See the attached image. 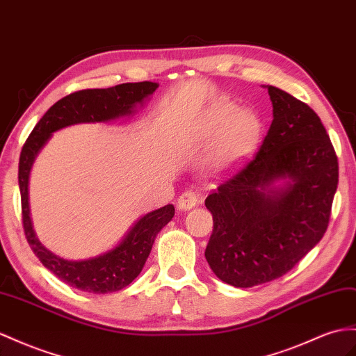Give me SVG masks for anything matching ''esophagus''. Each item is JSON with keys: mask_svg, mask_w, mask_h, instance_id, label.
Returning a JSON list of instances; mask_svg holds the SVG:
<instances>
[{"mask_svg": "<svg viewBox=\"0 0 356 356\" xmlns=\"http://www.w3.org/2000/svg\"><path fill=\"white\" fill-rule=\"evenodd\" d=\"M198 203V194L194 193V191H185L184 194H181L177 200V209L179 211H191V209H194Z\"/></svg>", "mask_w": 356, "mask_h": 356, "instance_id": "esophagus-1", "label": "esophagus"}]
</instances>
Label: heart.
Here are the masks:
<instances>
[{
    "mask_svg": "<svg viewBox=\"0 0 356 356\" xmlns=\"http://www.w3.org/2000/svg\"><path fill=\"white\" fill-rule=\"evenodd\" d=\"M261 131L260 118L250 109L224 100L213 105L198 124V135L212 141L209 163L216 172H227L238 167L256 147Z\"/></svg>",
    "mask_w": 356,
    "mask_h": 356,
    "instance_id": "obj_1",
    "label": "heart"
}]
</instances>
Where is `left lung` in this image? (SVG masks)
Listing matches in <instances>:
<instances>
[{"instance_id":"1","label":"left lung","mask_w":356,"mask_h":356,"mask_svg":"<svg viewBox=\"0 0 356 356\" xmlns=\"http://www.w3.org/2000/svg\"><path fill=\"white\" fill-rule=\"evenodd\" d=\"M266 87L273 120L259 152L204 202L213 216L206 260L221 281L242 289L282 277L316 247L339 185V161L321 118Z\"/></svg>"}]
</instances>
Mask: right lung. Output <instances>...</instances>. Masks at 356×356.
<instances>
[{"mask_svg": "<svg viewBox=\"0 0 356 356\" xmlns=\"http://www.w3.org/2000/svg\"><path fill=\"white\" fill-rule=\"evenodd\" d=\"M159 84L143 81L109 88L75 91L54 104L35 124L25 141L19 158V191L25 238L42 265L63 282L88 293H111L129 286L140 275L152 251L154 238L175 216V206L167 204L145 213L134 224L123 241L100 256L86 260H66L51 252L35 238L29 206L30 171L51 135L78 123H105L131 115L136 104L153 95Z\"/></svg>", "mask_w": 356, "mask_h": 356, "instance_id": "1", "label": "right lung"}]
</instances>
